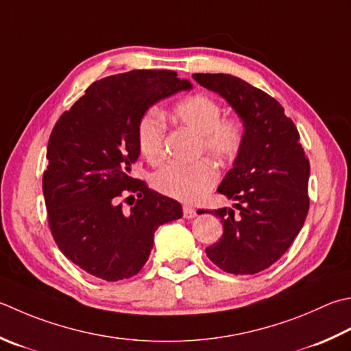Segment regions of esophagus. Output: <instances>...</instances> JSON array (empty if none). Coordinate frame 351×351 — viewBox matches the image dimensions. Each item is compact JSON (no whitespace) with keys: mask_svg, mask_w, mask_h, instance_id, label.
Returning a JSON list of instances; mask_svg holds the SVG:
<instances>
[{"mask_svg":"<svg viewBox=\"0 0 351 351\" xmlns=\"http://www.w3.org/2000/svg\"><path fill=\"white\" fill-rule=\"evenodd\" d=\"M182 215L185 219H193V217H196V210L193 207H190V205H184Z\"/></svg>","mask_w":351,"mask_h":351,"instance_id":"esophagus-1","label":"esophagus"}]
</instances>
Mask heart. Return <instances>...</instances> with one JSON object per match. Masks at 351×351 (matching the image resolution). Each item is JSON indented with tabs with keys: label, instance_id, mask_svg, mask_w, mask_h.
<instances>
[{
	"label": "heart",
	"instance_id": "heart-1",
	"mask_svg": "<svg viewBox=\"0 0 351 351\" xmlns=\"http://www.w3.org/2000/svg\"><path fill=\"white\" fill-rule=\"evenodd\" d=\"M178 121L199 135V152H205L217 161H231L243 146L245 129L236 119H221L222 109L217 103L197 94L184 99L173 108ZM166 125L160 115L147 114L138 128V146L141 155L150 164L164 158ZM155 187L160 193L182 202H196L217 182V171L207 160L191 164L171 162L155 175Z\"/></svg>",
	"mask_w": 351,
	"mask_h": 351
}]
</instances>
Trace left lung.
I'll use <instances>...</instances> for the list:
<instances>
[{
    "instance_id": "left-lung-1",
    "label": "left lung",
    "mask_w": 351,
    "mask_h": 351,
    "mask_svg": "<svg viewBox=\"0 0 351 351\" xmlns=\"http://www.w3.org/2000/svg\"><path fill=\"white\" fill-rule=\"evenodd\" d=\"M199 85L217 93L243 121L245 140L217 191L236 201L211 213L223 234L208 246V258L222 271L245 276L269 267L289 250L303 228L311 166L293 121L262 89L231 74H193Z\"/></svg>"
}]
</instances>
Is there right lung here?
<instances>
[{
	"mask_svg": "<svg viewBox=\"0 0 351 351\" xmlns=\"http://www.w3.org/2000/svg\"><path fill=\"white\" fill-rule=\"evenodd\" d=\"M176 75L134 70L94 82L51 130L43 178L48 225L65 257L97 278L119 281L138 274L158 226L182 217L180 202L130 176L144 114L191 88ZM123 191L139 196L129 213L118 204Z\"/></svg>",
	"mask_w": 351,
	"mask_h": 351,
	"instance_id": "right-lung-1",
	"label": "right lung"
}]
</instances>
